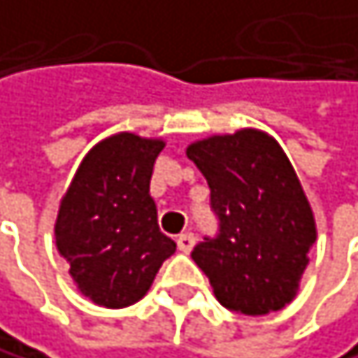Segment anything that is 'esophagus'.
I'll use <instances>...</instances> for the list:
<instances>
[{
    "mask_svg": "<svg viewBox=\"0 0 358 358\" xmlns=\"http://www.w3.org/2000/svg\"><path fill=\"white\" fill-rule=\"evenodd\" d=\"M194 234H190V231H185V234H181V236L177 238V247H179V251H183V254H190L192 251V247H194Z\"/></svg>",
    "mask_w": 358,
    "mask_h": 358,
    "instance_id": "esophagus-1",
    "label": "esophagus"
}]
</instances>
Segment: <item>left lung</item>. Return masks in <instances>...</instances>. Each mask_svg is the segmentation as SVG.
Returning a JSON list of instances; mask_svg holds the SVG:
<instances>
[{
	"label": "left lung",
	"mask_w": 358,
	"mask_h": 358,
	"mask_svg": "<svg viewBox=\"0 0 358 358\" xmlns=\"http://www.w3.org/2000/svg\"><path fill=\"white\" fill-rule=\"evenodd\" d=\"M185 155L208 179L221 221V234L192 251L214 297L251 317L291 304L317 223L287 152L269 133L241 129L196 140Z\"/></svg>",
	"instance_id": "8db88e82"
}]
</instances>
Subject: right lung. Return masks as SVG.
<instances>
[{
    "label": "right lung",
    "instance_id": "add662e5",
    "mask_svg": "<svg viewBox=\"0 0 358 358\" xmlns=\"http://www.w3.org/2000/svg\"><path fill=\"white\" fill-rule=\"evenodd\" d=\"M166 142L120 131L83 157L61 196L56 249L78 291L104 308H124L148 293L175 241L159 231L150 177Z\"/></svg>",
    "mask_w": 358,
    "mask_h": 358
}]
</instances>
